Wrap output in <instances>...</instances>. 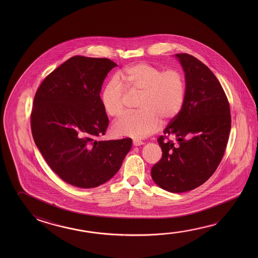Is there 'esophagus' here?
<instances>
[{
  "mask_svg": "<svg viewBox=\"0 0 258 258\" xmlns=\"http://www.w3.org/2000/svg\"><path fill=\"white\" fill-rule=\"evenodd\" d=\"M143 141H141V140H133V145L135 146V147H139V146H141V145H143Z\"/></svg>",
  "mask_w": 258,
  "mask_h": 258,
  "instance_id": "1",
  "label": "esophagus"
}]
</instances>
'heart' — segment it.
Returning a JSON list of instances; mask_svg holds the SVG:
<instances>
[{
	"instance_id": "obj_1",
	"label": "heart",
	"mask_w": 258,
	"mask_h": 258,
	"mask_svg": "<svg viewBox=\"0 0 258 258\" xmlns=\"http://www.w3.org/2000/svg\"><path fill=\"white\" fill-rule=\"evenodd\" d=\"M112 77L103 89L102 104L106 113L118 117L125 110L126 90L140 95L137 112L127 113L115 121V135L143 139L156 132L161 125L171 122L180 114L185 101V80L177 69L164 70L148 63L127 67Z\"/></svg>"
}]
</instances>
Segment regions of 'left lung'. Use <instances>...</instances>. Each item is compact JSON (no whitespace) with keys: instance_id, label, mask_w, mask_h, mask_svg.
<instances>
[{"instance_id":"8db88e82","label":"left lung","mask_w":258,"mask_h":258,"mask_svg":"<svg viewBox=\"0 0 258 258\" xmlns=\"http://www.w3.org/2000/svg\"><path fill=\"white\" fill-rule=\"evenodd\" d=\"M185 73V101L180 114L157 139L162 158L151 169L154 182L170 192L194 190L220 165L231 128L228 98L215 75L195 56L176 54ZM178 138V144L169 136Z\"/></svg>"}]
</instances>
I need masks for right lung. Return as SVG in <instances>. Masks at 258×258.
<instances>
[{"instance_id": "right-lung-1", "label": "right lung", "mask_w": 258, "mask_h": 258, "mask_svg": "<svg viewBox=\"0 0 258 258\" xmlns=\"http://www.w3.org/2000/svg\"><path fill=\"white\" fill-rule=\"evenodd\" d=\"M118 64L108 58L75 55L43 80L30 114L35 144L64 182L93 188L118 172L132 146L130 138L100 140L109 118L100 93Z\"/></svg>"}]
</instances>
